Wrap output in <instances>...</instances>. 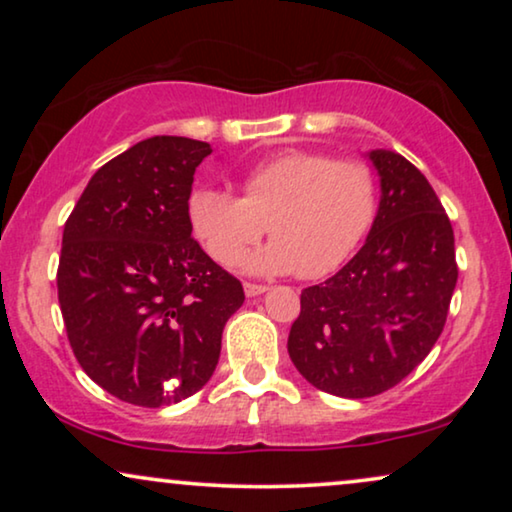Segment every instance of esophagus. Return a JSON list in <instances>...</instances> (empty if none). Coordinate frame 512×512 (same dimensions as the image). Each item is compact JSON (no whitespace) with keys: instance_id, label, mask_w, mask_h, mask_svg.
<instances>
[{"instance_id":"obj_1","label":"esophagus","mask_w":512,"mask_h":512,"mask_svg":"<svg viewBox=\"0 0 512 512\" xmlns=\"http://www.w3.org/2000/svg\"><path fill=\"white\" fill-rule=\"evenodd\" d=\"M270 286H265V284H254V282H244V293H247V296L251 298V296H261V293H265L268 291Z\"/></svg>"}]
</instances>
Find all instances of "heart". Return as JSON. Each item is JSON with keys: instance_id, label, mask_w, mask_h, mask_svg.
I'll use <instances>...</instances> for the list:
<instances>
[{"instance_id": "heart-1", "label": "heart", "mask_w": 512, "mask_h": 512, "mask_svg": "<svg viewBox=\"0 0 512 512\" xmlns=\"http://www.w3.org/2000/svg\"><path fill=\"white\" fill-rule=\"evenodd\" d=\"M380 179L359 158L324 151H284L249 167L242 198L198 186L188 198L193 235L221 265H235L265 230L275 237L244 268L261 275L296 272L321 279L340 268L375 226Z\"/></svg>"}]
</instances>
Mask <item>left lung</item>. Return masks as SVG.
I'll list each match as a JSON object with an SVG mask.
<instances>
[{
    "label": "left lung",
    "mask_w": 512,
    "mask_h": 512,
    "mask_svg": "<svg viewBox=\"0 0 512 512\" xmlns=\"http://www.w3.org/2000/svg\"><path fill=\"white\" fill-rule=\"evenodd\" d=\"M382 200L359 254L300 293L289 356L312 387L368 398L396 387L443 333L459 268L436 191L410 160L370 151Z\"/></svg>",
    "instance_id": "1"
}]
</instances>
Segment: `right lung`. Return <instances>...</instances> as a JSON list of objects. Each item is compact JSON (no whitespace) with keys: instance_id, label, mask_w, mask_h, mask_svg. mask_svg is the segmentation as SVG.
Instances as JSON below:
<instances>
[{"instance_id":"right-lung-1","label":"right lung","mask_w":512,"mask_h":512,"mask_svg":"<svg viewBox=\"0 0 512 512\" xmlns=\"http://www.w3.org/2000/svg\"><path fill=\"white\" fill-rule=\"evenodd\" d=\"M212 153L144 139L93 174L62 233L58 300L90 380L142 408L179 403L212 377L240 279L191 237L193 174Z\"/></svg>"}]
</instances>
